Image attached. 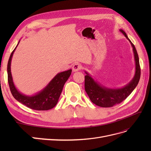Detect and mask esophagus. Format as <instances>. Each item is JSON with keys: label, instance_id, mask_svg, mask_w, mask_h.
Wrapping results in <instances>:
<instances>
[{"label": "esophagus", "instance_id": "obj_1", "mask_svg": "<svg viewBox=\"0 0 151 151\" xmlns=\"http://www.w3.org/2000/svg\"><path fill=\"white\" fill-rule=\"evenodd\" d=\"M82 66L79 63H76L74 64V65L72 66V70L74 72H77L79 71V70L81 69Z\"/></svg>", "mask_w": 151, "mask_h": 151}]
</instances>
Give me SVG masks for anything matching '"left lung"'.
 <instances>
[{"label": "left lung", "mask_w": 151, "mask_h": 151, "mask_svg": "<svg viewBox=\"0 0 151 151\" xmlns=\"http://www.w3.org/2000/svg\"><path fill=\"white\" fill-rule=\"evenodd\" d=\"M127 39L129 41L132 48L135 63V71L133 79L129 84L121 88H108L101 85L98 82L95 81L88 72L85 71L84 87L85 91L88 94L91 101L97 106L103 108L112 107L114 105L119 104L125 100L132 93L137 86L140 77V67L137 52L134 44L131 42L125 32L119 30Z\"/></svg>", "instance_id": "left-lung-1"}]
</instances>
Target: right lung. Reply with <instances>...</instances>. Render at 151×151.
Instances as JSON below:
<instances>
[{
	"mask_svg": "<svg viewBox=\"0 0 151 151\" xmlns=\"http://www.w3.org/2000/svg\"><path fill=\"white\" fill-rule=\"evenodd\" d=\"M19 42H18L17 46L11 53L7 64L8 83L11 92L17 101L24 104L27 107L39 111L48 110L56 106L63 86L71 75L72 70L70 69L58 73L48 85L38 93L31 96H27L22 94L17 90L14 84L11 70L12 57Z\"/></svg>",
	"mask_w": 151,
	"mask_h": 151,
	"instance_id": "1",
	"label": "right lung"
}]
</instances>
